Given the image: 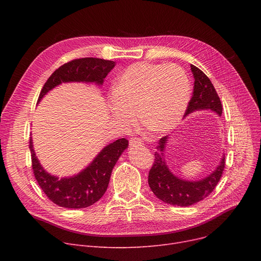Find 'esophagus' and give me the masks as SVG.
I'll use <instances>...</instances> for the list:
<instances>
[{
    "label": "esophagus",
    "instance_id": "1",
    "mask_svg": "<svg viewBox=\"0 0 261 261\" xmlns=\"http://www.w3.org/2000/svg\"><path fill=\"white\" fill-rule=\"evenodd\" d=\"M130 147H139V146H143V141L138 139V138H132L130 139Z\"/></svg>",
    "mask_w": 261,
    "mask_h": 261
}]
</instances>
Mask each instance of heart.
<instances>
[{
    "label": "heart",
    "instance_id": "obj_1",
    "mask_svg": "<svg viewBox=\"0 0 261 261\" xmlns=\"http://www.w3.org/2000/svg\"><path fill=\"white\" fill-rule=\"evenodd\" d=\"M190 90L188 75L181 66L138 62L116 78L108 100L110 112L127 128L139 122L140 113L150 131L165 134L181 122Z\"/></svg>",
    "mask_w": 261,
    "mask_h": 261
}]
</instances>
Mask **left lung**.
<instances>
[{"label":"left lung","mask_w":261,"mask_h":261,"mask_svg":"<svg viewBox=\"0 0 261 261\" xmlns=\"http://www.w3.org/2000/svg\"><path fill=\"white\" fill-rule=\"evenodd\" d=\"M190 70L195 78V86L185 116L196 111H212L221 116L222 105L210 78L193 64H190ZM170 136L166 135L159 141L154 164L148 175V184L163 202L176 206H189L212 194L224 170L225 155H222L217 168L203 179L196 181L182 179L171 172L165 161V149Z\"/></svg>","instance_id":"obj_1"}]
</instances>
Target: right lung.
<instances>
[{"label": "right lung", "instance_id": "1", "mask_svg": "<svg viewBox=\"0 0 261 261\" xmlns=\"http://www.w3.org/2000/svg\"><path fill=\"white\" fill-rule=\"evenodd\" d=\"M115 66V62L99 58H81L61 65L45 82L38 102L54 88L67 82H84L101 86L103 79ZM129 142L119 139L107 145L89 165L72 176H59L48 173L41 165L30 140L33 169L39 186L47 198L58 206L65 208H85L97 202L106 193L110 176Z\"/></svg>", "mask_w": 261, "mask_h": 261}]
</instances>
